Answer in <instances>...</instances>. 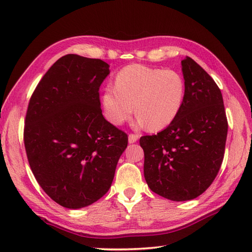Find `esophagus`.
I'll list each match as a JSON object with an SVG mask.
<instances>
[{
	"mask_svg": "<svg viewBox=\"0 0 252 252\" xmlns=\"http://www.w3.org/2000/svg\"><path fill=\"white\" fill-rule=\"evenodd\" d=\"M137 140H138V135L133 134V133H131V134H129V143H130V144L135 143Z\"/></svg>",
	"mask_w": 252,
	"mask_h": 252,
	"instance_id": "1",
	"label": "esophagus"
}]
</instances>
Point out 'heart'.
<instances>
[{
    "instance_id": "heart-1",
    "label": "heart",
    "mask_w": 252,
    "mask_h": 252,
    "mask_svg": "<svg viewBox=\"0 0 252 252\" xmlns=\"http://www.w3.org/2000/svg\"><path fill=\"white\" fill-rule=\"evenodd\" d=\"M184 99L185 82L178 71L130 65L117 73L115 87L104 90L101 103L112 125L129 120L135 108L138 126L158 131L174 121Z\"/></svg>"
}]
</instances>
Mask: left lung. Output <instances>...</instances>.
Segmentation results:
<instances>
[{"mask_svg":"<svg viewBox=\"0 0 252 252\" xmlns=\"http://www.w3.org/2000/svg\"><path fill=\"white\" fill-rule=\"evenodd\" d=\"M181 63L185 99L179 116L156 135L140 138L147 185L173 201L194 199L212 184L223 161L228 127L215 80L190 57Z\"/></svg>","mask_w":252,"mask_h":252,"instance_id":"obj_1","label":"left lung"}]
</instances>
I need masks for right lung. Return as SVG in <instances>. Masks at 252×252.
Here are the masks:
<instances>
[{"label": "right lung", "instance_id": "1", "mask_svg": "<svg viewBox=\"0 0 252 252\" xmlns=\"http://www.w3.org/2000/svg\"><path fill=\"white\" fill-rule=\"evenodd\" d=\"M101 60L61 57L36 85L27 109L24 142L37 183L68 209L92 205L110 189L126 133L101 114Z\"/></svg>", "mask_w": 252, "mask_h": 252}]
</instances>
